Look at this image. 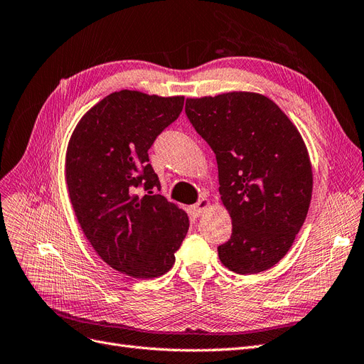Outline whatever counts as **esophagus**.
Masks as SVG:
<instances>
[{
	"instance_id": "obj_1",
	"label": "esophagus",
	"mask_w": 364,
	"mask_h": 364,
	"mask_svg": "<svg viewBox=\"0 0 364 364\" xmlns=\"http://www.w3.org/2000/svg\"><path fill=\"white\" fill-rule=\"evenodd\" d=\"M209 205H211V202H209L206 197H202L199 202L191 206V211H193L194 215H202L206 211V209L209 208Z\"/></svg>"
}]
</instances>
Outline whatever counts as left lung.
<instances>
[{"instance_id":"1","label":"left lung","mask_w":364,"mask_h":364,"mask_svg":"<svg viewBox=\"0 0 364 364\" xmlns=\"http://www.w3.org/2000/svg\"><path fill=\"white\" fill-rule=\"evenodd\" d=\"M185 114L215 153L218 191L232 218L220 261L240 274L273 267L290 250L311 202L313 170L299 130L257 92L186 98Z\"/></svg>"}]
</instances>
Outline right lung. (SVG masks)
<instances>
[{"label": "right lung", "instance_id": "right-lung-1", "mask_svg": "<svg viewBox=\"0 0 364 364\" xmlns=\"http://www.w3.org/2000/svg\"><path fill=\"white\" fill-rule=\"evenodd\" d=\"M183 100L112 92L82 117L68 142L65 179L77 222L98 257L132 278L167 273L188 232L186 213L155 194L161 183L149 164V149Z\"/></svg>", "mask_w": 364, "mask_h": 364}]
</instances>
